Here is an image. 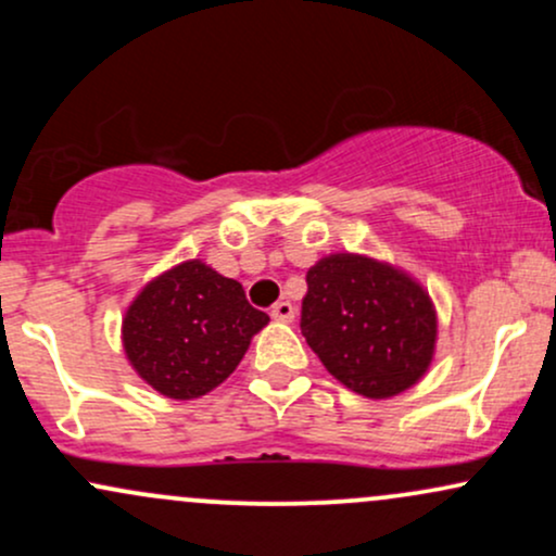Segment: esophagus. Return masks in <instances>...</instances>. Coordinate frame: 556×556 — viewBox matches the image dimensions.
I'll return each instance as SVG.
<instances>
[{
  "label": "esophagus",
  "instance_id": "34e87169",
  "mask_svg": "<svg viewBox=\"0 0 556 556\" xmlns=\"http://www.w3.org/2000/svg\"><path fill=\"white\" fill-rule=\"evenodd\" d=\"M271 318H277V321H292V318H295V308H292L290 300H279V303H274Z\"/></svg>",
  "mask_w": 556,
  "mask_h": 556
}]
</instances>
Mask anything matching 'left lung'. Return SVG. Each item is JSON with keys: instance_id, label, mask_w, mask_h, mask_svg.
Returning a JSON list of instances; mask_svg holds the SVG:
<instances>
[{"instance_id": "8db88e82", "label": "left lung", "mask_w": 556, "mask_h": 556, "mask_svg": "<svg viewBox=\"0 0 556 556\" xmlns=\"http://www.w3.org/2000/svg\"><path fill=\"white\" fill-rule=\"evenodd\" d=\"M300 331L340 384L387 400L424 379L437 308L407 271L361 253H331L305 274Z\"/></svg>"}]
</instances>
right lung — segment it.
<instances>
[{"label":"right lung","instance_id":"obj_1","mask_svg":"<svg viewBox=\"0 0 556 556\" xmlns=\"http://www.w3.org/2000/svg\"><path fill=\"white\" fill-rule=\"evenodd\" d=\"M269 324L235 279L201 258L151 279L123 318V348L149 387L169 400H195L216 389Z\"/></svg>","mask_w":556,"mask_h":556}]
</instances>
